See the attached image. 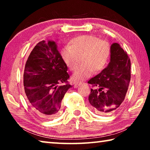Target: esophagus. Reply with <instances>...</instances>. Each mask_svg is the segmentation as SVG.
Returning <instances> with one entry per match:
<instances>
[{"mask_svg":"<svg viewBox=\"0 0 150 150\" xmlns=\"http://www.w3.org/2000/svg\"><path fill=\"white\" fill-rule=\"evenodd\" d=\"M81 85V83H78V82L75 83V87H77L78 86H79V85Z\"/></svg>","mask_w":150,"mask_h":150,"instance_id":"obj_1","label":"esophagus"}]
</instances>
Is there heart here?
Segmentation results:
<instances>
[{
	"label": "heart",
	"instance_id": "1",
	"mask_svg": "<svg viewBox=\"0 0 150 150\" xmlns=\"http://www.w3.org/2000/svg\"><path fill=\"white\" fill-rule=\"evenodd\" d=\"M111 54L112 48L108 42L91 35L74 38L71 40L70 45H65L60 51L61 57L71 71L77 69L81 59L83 63L73 75L74 81L90 77L93 71L96 73L103 70Z\"/></svg>",
	"mask_w": 150,
	"mask_h": 150
}]
</instances>
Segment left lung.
Instances as JSON below:
<instances>
[{
    "label": "left lung",
    "instance_id": "1",
    "mask_svg": "<svg viewBox=\"0 0 150 150\" xmlns=\"http://www.w3.org/2000/svg\"><path fill=\"white\" fill-rule=\"evenodd\" d=\"M110 62L99 74L88 80L92 85L88 101L100 115L113 113L124 100L131 78V63L117 43L111 45Z\"/></svg>",
    "mask_w": 150,
    "mask_h": 150
}]
</instances>
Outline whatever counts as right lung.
<instances>
[{
	"instance_id": "1",
	"label": "right lung",
	"mask_w": 150,
	"mask_h": 150,
	"mask_svg": "<svg viewBox=\"0 0 150 150\" xmlns=\"http://www.w3.org/2000/svg\"><path fill=\"white\" fill-rule=\"evenodd\" d=\"M67 71L54 41L42 40L30 53L24 68V91L30 106L40 117L50 120L59 115L63 96L73 87Z\"/></svg>"
}]
</instances>
